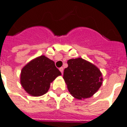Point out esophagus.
I'll return each mask as SVG.
<instances>
[{"label":"esophagus","mask_w":127,"mask_h":127,"mask_svg":"<svg viewBox=\"0 0 127 127\" xmlns=\"http://www.w3.org/2000/svg\"><path fill=\"white\" fill-rule=\"evenodd\" d=\"M63 70H64L63 67H61V68H59V70H60V71H61V72L62 74L63 73Z\"/></svg>","instance_id":"esophagus-1"}]
</instances>
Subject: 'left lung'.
I'll return each mask as SVG.
<instances>
[{"instance_id": "1", "label": "left lung", "mask_w": 127, "mask_h": 127, "mask_svg": "<svg viewBox=\"0 0 127 127\" xmlns=\"http://www.w3.org/2000/svg\"><path fill=\"white\" fill-rule=\"evenodd\" d=\"M67 63L63 79L70 95L79 100L91 97L102 84L100 69L80 57L69 59Z\"/></svg>"}]
</instances>
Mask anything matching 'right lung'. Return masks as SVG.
Here are the masks:
<instances>
[{
    "label": "right lung",
    "instance_id": "add662e5",
    "mask_svg": "<svg viewBox=\"0 0 127 127\" xmlns=\"http://www.w3.org/2000/svg\"><path fill=\"white\" fill-rule=\"evenodd\" d=\"M61 72L55 62L41 55L29 62L22 68L20 82L29 95L40 96L48 92L51 83Z\"/></svg>",
    "mask_w": 127,
    "mask_h": 127
}]
</instances>
